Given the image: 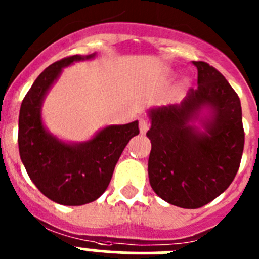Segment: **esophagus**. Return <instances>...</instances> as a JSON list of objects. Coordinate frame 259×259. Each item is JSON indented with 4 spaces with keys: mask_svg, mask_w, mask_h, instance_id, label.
<instances>
[{
    "mask_svg": "<svg viewBox=\"0 0 259 259\" xmlns=\"http://www.w3.org/2000/svg\"><path fill=\"white\" fill-rule=\"evenodd\" d=\"M150 124L148 123V120H145V119H140V132L141 134H145L148 130H149Z\"/></svg>",
    "mask_w": 259,
    "mask_h": 259,
    "instance_id": "obj_1",
    "label": "esophagus"
}]
</instances>
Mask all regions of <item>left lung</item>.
<instances>
[{
    "label": "left lung",
    "mask_w": 259,
    "mask_h": 259,
    "mask_svg": "<svg viewBox=\"0 0 259 259\" xmlns=\"http://www.w3.org/2000/svg\"><path fill=\"white\" fill-rule=\"evenodd\" d=\"M193 65L197 89L178 104L148 111L150 185L162 200L183 209H197L223 193L244 150L239 96L217 68L201 61Z\"/></svg>",
    "instance_id": "1"
}]
</instances>
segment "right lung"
<instances>
[{"label":"right lung","instance_id":"right-lung-1","mask_svg":"<svg viewBox=\"0 0 259 259\" xmlns=\"http://www.w3.org/2000/svg\"><path fill=\"white\" fill-rule=\"evenodd\" d=\"M97 56H71L45 68L20 106L18 144L26 171L41 193L66 206L97 200L109 185L125 145L139 135V122L102 128L83 143H67L52 134L42 122V104L62 70L75 62Z\"/></svg>","mask_w":259,"mask_h":259}]
</instances>
